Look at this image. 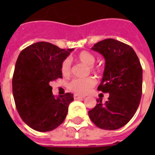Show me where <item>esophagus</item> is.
<instances>
[{"label": "esophagus", "instance_id": "esophagus-1", "mask_svg": "<svg viewBox=\"0 0 155 155\" xmlns=\"http://www.w3.org/2000/svg\"><path fill=\"white\" fill-rule=\"evenodd\" d=\"M83 98H84V97H83V96H80V95H78V94H74V99L75 100L83 99Z\"/></svg>", "mask_w": 155, "mask_h": 155}]
</instances>
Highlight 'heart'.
<instances>
[{"label": "heart", "instance_id": "obj_1", "mask_svg": "<svg viewBox=\"0 0 155 155\" xmlns=\"http://www.w3.org/2000/svg\"><path fill=\"white\" fill-rule=\"evenodd\" d=\"M75 58L80 62H82L83 63H84L86 65L89 66L91 70L93 72H99L100 71L99 67L93 65L95 60H96V58L91 52L87 51H83L78 54ZM61 71L63 73V75H68L70 73L71 63L68 58L64 59L63 61V63L61 64ZM95 84H96V80H95L94 78H75L69 83L68 87H69V89L75 92V93H77V94L85 95L94 87Z\"/></svg>", "mask_w": 155, "mask_h": 155}]
</instances>
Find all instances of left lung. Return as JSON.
Listing matches in <instances>:
<instances>
[{"label": "left lung", "mask_w": 155, "mask_h": 155, "mask_svg": "<svg viewBox=\"0 0 155 155\" xmlns=\"http://www.w3.org/2000/svg\"><path fill=\"white\" fill-rule=\"evenodd\" d=\"M105 59V68L97 89L109 93L108 101L98 104L88 112L97 127L107 130L120 129L136 113L142 92V68L132 47L117 40L107 38L92 47Z\"/></svg>", "instance_id": "8db88e82"}]
</instances>
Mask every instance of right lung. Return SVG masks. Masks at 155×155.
I'll use <instances>...</instances> for the list:
<instances>
[{"label": "right lung", "instance_id": "1", "mask_svg": "<svg viewBox=\"0 0 155 155\" xmlns=\"http://www.w3.org/2000/svg\"><path fill=\"white\" fill-rule=\"evenodd\" d=\"M72 51L38 42L18 55L12 81L13 98L21 118L33 130L51 131L65 120L73 94L55 97L50 83L63 77L61 64Z\"/></svg>", "mask_w": 155, "mask_h": 155}]
</instances>
